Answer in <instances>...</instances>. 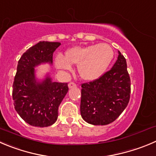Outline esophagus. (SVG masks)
Masks as SVG:
<instances>
[{"instance_id":"obj_1","label":"esophagus","mask_w":156,"mask_h":156,"mask_svg":"<svg viewBox=\"0 0 156 156\" xmlns=\"http://www.w3.org/2000/svg\"><path fill=\"white\" fill-rule=\"evenodd\" d=\"M68 87H69V89L74 88V87H76V84L75 83H73V82H70L69 84H68Z\"/></svg>"}]
</instances>
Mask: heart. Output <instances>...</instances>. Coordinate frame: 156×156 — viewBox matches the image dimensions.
I'll return each mask as SVG.
<instances>
[{
    "label": "heart",
    "mask_w": 156,
    "mask_h": 156,
    "mask_svg": "<svg viewBox=\"0 0 156 156\" xmlns=\"http://www.w3.org/2000/svg\"><path fill=\"white\" fill-rule=\"evenodd\" d=\"M113 58V50L107 44L102 43L86 47H73L66 50V56L58 53L55 64L58 69L68 70L72 63L77 65L81 78L94 80L102 75Z\"/></svg>",
    "instance_id": "obj_1"
}]
</instances>
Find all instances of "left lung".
Segmentation results:
<instances>
[{
  "instance_id": "8db88e82",
  "label": "left lung",
  "mask_w": 156,
  "mask_h": 156,
  "mask_svg": "<svg viewBox=\"0 0 156 156\" xmlns=\"http://www.w3.org/2000/svg\"><path fill=\"white\" fill-rule=\"evenodd\" d=\"M118 53L110 70L81 86V116L92 125L104 126L115 121L129 101L131 83L126 60L119 51Z\"/></svg>"
}]
</instances>
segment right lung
Wrapping results in <instances>:
<instances>
[{"label": "right lung", "mask_w": 156, "mask_h": 156, "mask_svg": "<svg viewBox=\"0 0 156 156\" xmlns=\"http://www.w3.org/2000/svg\"><path fill=\"white\" fill-rule=\"evenodd\" d=\"M59 42L40 41L30 47L18 61L13 84L14 109L33 126L47 127L58 117V108L68 92L66 83L53 82L50 74L43 80L36 77L34 68L43 63H53V53Z\"/></svg>", "instance_id": "add662e5"}]
</instances>
